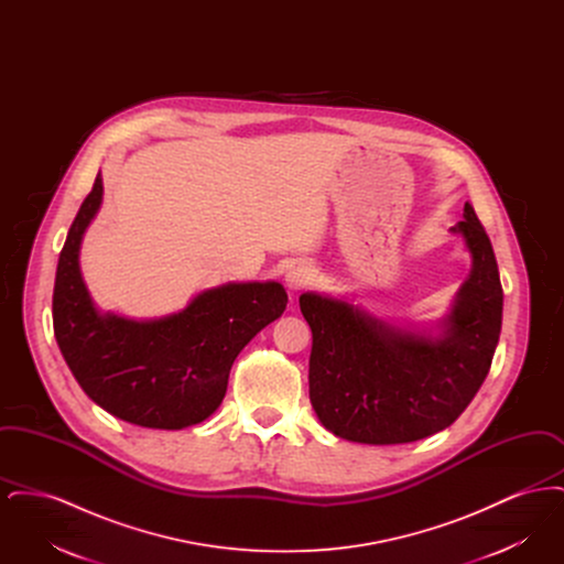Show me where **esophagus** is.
I'll use <instances>...</instances> for the list:
<instances>
[{
	"label": "esophagus",
	"instance_id": "obj_1",
	"mask_svg": "<svg viewBox=\"0 0 564 564\" xmlns=\"http://www.w3.org/2000/svg\"><path fill=\"white\" fill-rule=\"evenodd\" d=\"M315 269L313 267H308V264H297V267H292V269L288 270V274H285V285H288V290L290 292H300V290H304V288H308L313 281H315Z\"/></svg>",
	"mask_w": 564,
	"mask_h": 564
}]
</instances>
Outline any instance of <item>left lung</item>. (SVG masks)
Instances as JSON below:
<instances>
[{
	"mask_svg": "<svg viewBox=\"0 0 564 564\" xmlns=\"http://www.w3.org/2000/svg\"><path fill=\"white\" fill-rule=\"evenodd\" d=\"M471 270L451 311L431 327L378 319L347 297L306 292L313 332L311 403L323 427L359 444H405L446 430L474 400L501 334L503 290L474 207L451 228Z\"/></svg>",
	"mask_w": 564,
	"mask_h": 564,
	"instance_id": "8db88e82",
	"label": "left lung"
}]
</instances>
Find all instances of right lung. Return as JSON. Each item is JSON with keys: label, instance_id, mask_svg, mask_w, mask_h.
<instances>
[{"label": "right lung", "instance_id": "obj_1", "mask_svg": "<svg viewBox=\"0 0 564 564\" xmlns=\"http://www.w3.org/2000/svg\"><path fill=\"white\" fill-rule=\"evenodd\" d=\"M104 200L101 171L58 256L56 345L82 391L106 412L150 430H184L209 419L226 395L245 345L288 306L276 281L224 283L159 319L104 313L82 279V239Z\"/></svg>", "mask_w": 564, "mask_h": 564}]
</instances>
